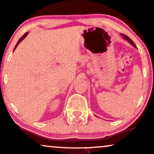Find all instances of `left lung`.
I'll use <instances>...</instances> for the list:
<instances>
[{
	"mask_svg": "<svg viewBox=\"0 0 154 154\" xmlns=\"http://www.w3.org/2000/svg\"><path fill=\"white\" fill-rule=\"evenodd\" d=\"M121 35H122V37H123V38H124V39H125V40H126V41H128V42H129V43H131V44L132 45H133V47H134V48H137L136 45H135V43H134V42H133V41H132V40H131V39H130V38L128 37V36H126V35H125V34H121Z\"/></svg>",
	"mask_w": 154,
	"mask_h": 154,
	"instance_id": "left-lung-1",
	"label": "left lung"
}]
</instances>
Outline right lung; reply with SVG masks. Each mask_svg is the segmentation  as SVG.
<instances>
[{"instance_id":"add662e5","label":"right lung","mask_w":154,"mask_h":154,"mask_svg":"<svg viewBox=\"0 0 154 154\" xmlns=\"http://www.w3.org/2000/svg\"><path fill=\"white\" fill-rule=\"evenodd\" d=\"M27 34H28V32H26V33H25V34H23V35L22 36V37H21V38H20V39H19V41H18L17 44H16V45L15 48H14V50H15V49L16 48V47H17V46H18V45H19V43H20V42H21V41H22V40H23V39H24V38H25V37H26V36H27Z\"/></svg>"}]
</instances>
